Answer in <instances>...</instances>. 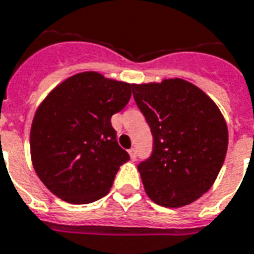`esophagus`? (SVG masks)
Wrapping results in <instances>:
<instances>
[{"instance_id":"esophagus-1","label":"esophagus","mask_w":254,"mask_h":254,"mask_svg":"<svg viewBox=\"0 0 254 254\" xmlns=\"http://www.w3.org/2000/svg\"><path fill=\"white\" fill-rule=\"evenodd\" d=\"M129 155H130V159H132V160H136L137 159V153H136V149H134V148L129 149Z\"/></svg>"}]
</instances>
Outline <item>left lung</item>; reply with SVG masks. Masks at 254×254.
Wrapping results in <instances>:
<instances>
[{
	"label": "left lung",
	"instance_id": "1",
	"mask_svg": "<svg viewBox=\"0 0 254 254\" xmlns=\"http://www.w3.org/2000/svg\"><path fill=\"white\" fill-rule=\"evenodd\" d=\"M132 89L153 136L152 155L137 167L146 194L164 207L192 203L214 185L225 161L229 133L222 113L179 78Z\"/></svg>",
	"mask_w": 254,
	"mask_h": 254
}]
</instances>
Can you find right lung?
I'll return each instance as SVG.
<instances>
[{
  "instance_id": "add662e5",
  "label": "right lung",
  "mask_w": 254,
  "mask_h": 254,
  "mask_svg": "<svg viewBox=\"0 0 254 254\" xmlns=\"http://www.w3.org/2000/svg\"><path fill=\"white\" fill-rule=\"evenodd\" d=\"M132 86L87 71L69 76L41 102L32 122L31 157L52 194L74 204L108 194L129 160L110 118L127 106Z\"/></svg>"
}]
</instances>
